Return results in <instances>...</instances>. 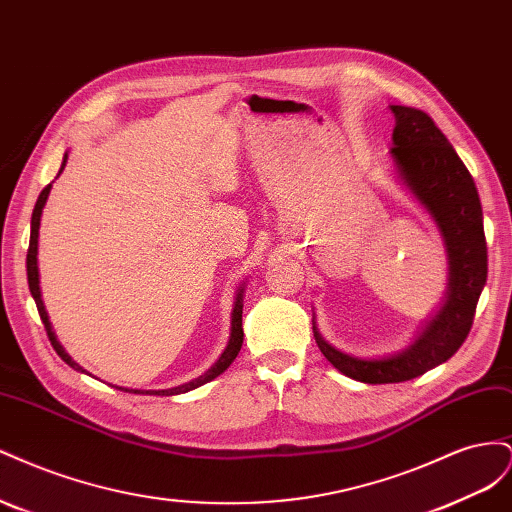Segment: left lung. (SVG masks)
Listing matches in <instances>:
<instances>
[{
    "mask_svg": "<svg viewBox=\"0 0 512 512\" xmlns=\"http://www.w3.org/2000/svg\"><path fill=\"white\" fill-rule=\"evenodd\" d=\"M391 111V158L401 181L440 228L448 254V290L438 314L425 324L416 342L384 359H356L337 350L314 324L316 344L327 361L344 376L367 384L412 380L451 359L466 342L487 282L483 207L466 164L427 113L399 104Z\"/></svg>",
    "mask_w": 512,
    "mask_h": 512,
    "instance_id": "left-lung-1",
    "label": "left lung"
}]
</instances>
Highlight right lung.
<instances>
[{
    "label": "right lung",
    "instance_id": "right-lung-1",
    "mask_svg": "<svg viewBox=\"0 0 512 512\" xmlns=\"http://www.w3.org/2000/svg\"><path fill=\"white\" fill-rule=\"evenodd\" d=\"M68 162V153L64 156V162H61V168L59 173L64 170ZM49 192H51V183L46 185V188L40 192L38 200H36V207H34V213H32V237H29V250H27V282H29V290H32V297L36 301V307H38V314L44 322V329H46V335H49L51 344L55 348V352L64 359L72 369L76 371H85L79 363L72 361V356L64 350V346H61L57 342L55 337V331L51 327V320H49V314H46L44 309V303H42V294H40V277H38V230H40V218H42V209H44V203L46 198H49ZM241 314H243V286L239 288L237 292V299H235V307H232V322H230V339H228V346L226 350L222 352V356L218 359V363H215L209 371H205L203 376L194 378L192 382H185V384H179V386H173V389H162V391H141V389H123V386H117V389L126 391V393H134V395H162V397H170V395H179V393H188L192 389H198V386H203L207 382H211L213 378H218L224 369L230 367V363L237 359V354L241 350V344H243V327H241Z\"/></svg>",
    "mask_w": 512,
    "mask_h": 512
}]
</instances>
